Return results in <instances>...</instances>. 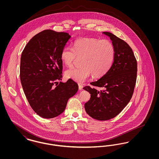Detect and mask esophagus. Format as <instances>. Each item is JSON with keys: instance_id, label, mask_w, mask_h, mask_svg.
Segmentation results:
<instances>
[{"instance_id": "esophagus-1", "label": "esophagus", "mask_w": 159, "mask_h": 159, "mask_svg": "<svg viewBox=\"0 0 159 159\" xmlns=\"http://www.w3.org/2000/svg\"><path fill=\"white\" fill-rule=\"evenodd\" d=\"M83 86L82 84H79V90H82L83 89Z\"/></svg>"}]
</instances>
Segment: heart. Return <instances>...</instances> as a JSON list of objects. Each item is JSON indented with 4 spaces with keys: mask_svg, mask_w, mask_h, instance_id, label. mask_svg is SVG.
<instances>
[{
    "mask_svg": "<svg viewBox=\"0 0 159 159\" xmlns=\"http://www.w3.org/2000/svg\"><path fill=\"white\" fill-rule=\"evenodd\" d=\"M115 55L113 44L108 40L84 38L76 40L73 48L64 47L61 53L62 62L71 66L76 57H82L80 67H71L65 76L79 83H82L91 74L94 77L105 75L111 68Z\"/></svg>",
    "mask_w": 159,
    "mask_h": 159,
    "instance_id": "b5f03b06",
    "label": "heart"
}]
</instances>
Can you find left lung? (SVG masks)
<instances>
[{
	"instance_id": "obj_1",
	"label": "left lung",
	"mask_w": 159,
	"mask_h": 159,
	"mask_svg": "<svg viewBox=\"0 0 159 159\" xmlns=\"http://www.w3.org/2000/svg\"><path fill=\"white\" fill-rule=\"evenodd\" d=\"M102 33L110 38L114 47L113 64L105 75L91 83L102 90L89 86L83 89L91 94L90 100L84 104L86 112L96 120H107L120 113L132 98L136 83L137 62L126 42L110 32Z\"/></svg>"
}]
</instances>
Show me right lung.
Returning <instances> with one entry per match:
<instances>
[{"label":"right lung","instance_id":"add662e5","mask_svg":"<svg viewBox=\"0 0 159 159\" xmlns=\"http://www.w3.org/2000/svg\"><path fill=\"white\" fill-rule=\"evenodd\" d=\"M70 38L67 33L42 31L31 39L21 54L23 91L32 109L45 119L63 113L68 99L79 89L72 79L66 83L58 82L62 77L61 53Z\"/></svg>","mask_w":159,"mask_h":159}]
</instances>
